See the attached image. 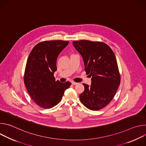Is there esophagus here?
<instances>
[{
  "instance_id": "1",
  "label": "esophagus",
  "mask_w": 146,
  "mask_h": 146,
  "mask_svg": "<svg viewBox=\"0 0 146 146\" xmlns=\"http://www.w3.org/2000/svg\"><path fill=\"white\" fill-rule=\"evenodd\" d=\"M72 84H73V85H74V86H75V85H77L78 83L77 82H74V81H72Z\"/></svg>"
}]
</instances>
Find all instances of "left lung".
<instances>
[{"mask_svg": "<svg viewBox=\"0 0 146 146\" xmlns=\"http://www.w3.org/2000/svg\"><path fill=\"white\" fill-rule=\"evenodd\" d=\"M73 45L82 57L86 74L92 77L90 86L82 84L80 101L90 110L102 109L111 101L119 86L115 56L108 45L99 41H74Z\"/></svg>", "mask_w": 146, "mask_h": 146, "instance_id": "left-lung-1", "label": "left lung"}]
</instances>
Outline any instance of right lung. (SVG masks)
I'll list each match as a JSON object with an SVG mask.
<instances>
[{
    "instance_id": "add662e5",
    "label": "right lung",
    "mask_w": 146,
    "mask_h": 146,
    "mask_svg": "<svg viewBox=\"0 0 146 146\" xmlns=\"http://www.w3.org/2000/svg\"><path fill=\"white\" fill-rule=\"evenodd\" d=\"M69 44L68 41L52 40L36 44L27 59L24 83L32 100L40 107L50 109L61 100L65 91L71 86L54 77L58 55Z\"/></svg>"
}]
</instances>
